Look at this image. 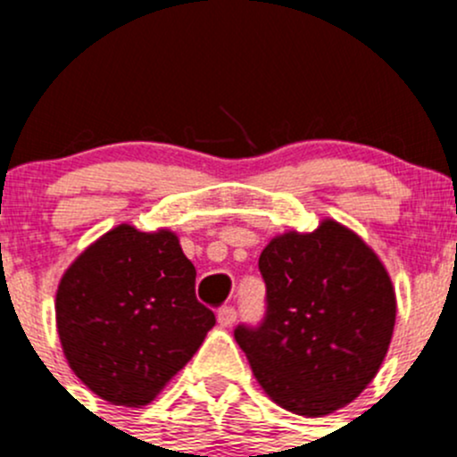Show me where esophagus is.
<instances>
[{
    "label": "esophagus",
    "instance_id": "1",
    "mask_svg": "<svg viewBox=\"0 0 457 457\" xmlns=\"http://www.w3.org/2000/svg\"><path fill=\"white\" fill-rule=\"evenodd\" d=\"M216 320H219L220 327H232V322L237 320V310L232 305H223L216 312Z\"/></svg>",
    "mask_w": 457,
    "mask_h": 457
}]
</instances>
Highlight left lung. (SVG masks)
Segmentation results:
<instances>
[{"label":"left lung","instance_id":"obj_1","mask_svg":"<svg viewBox=\"0 0 457 457\" xmlns=\"http://www.w3.org/2000/svg\"><path fill=\"white\" fill-rule=\"evenodd\" d=\"M265 320L238 325L258 385L287 411L320 418L376 378L395 325V292L376 252L345 225L285 232L258 258Z\"/></svg>","mask_w":457,"mask_h":457}]
</instances>
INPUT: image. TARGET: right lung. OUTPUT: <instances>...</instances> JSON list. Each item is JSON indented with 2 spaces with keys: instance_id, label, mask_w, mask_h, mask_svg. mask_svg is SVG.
<instances>
[{
  "instance_id": "1",
  "label": "right lung",
  "mask_w": 457,
  "mask_h": 457,
  "mask_svg": "<svg viewBox=\"0 0 457 457\" xmlns=\"http://www.w3.org/2000/svg\"><path fill=\"white\" fill-rule=\"evenodd\" d=\"M170 229L121 223L87 245L57 287V331L75 376L99 398L143 407L187 365L216 318Z\"/></svg>"
}]
</instances>
